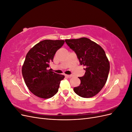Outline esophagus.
I'll return each mask as SVG.
<instances>
[{
  "label": "esophagus",
  "mask_w": 132,
  "mask_h": 132,
  "mask_svg": "<svg viewBox=\"0 0 132 132\" xmlns=\"http://www.w3.org/2000/svg\"><path fill=\"white\" fill-rule=\"evenodd\" d=\"M65 77L68 78H70L71 77H72V75H65Z\"/></svg>",
  "instance_id": "esophagus-1"
}]
</instances>
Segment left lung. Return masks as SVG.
<instances>
[{
  "mask_svg": "<svg viewBox=\"0 0 132 132\" xmlns=\"http://www.w3.org/2000/svg\"><path fill=\"white\" fill-rule=\"evenodd\" d=\"M70 48L77 54L80 64L85 67V73L79 77L80 85L74 88L80 97L90 98L97 95L107 81L110 62L102 48L86 37L65 39Z\"/></svg>",
  "mask_w": 132,
  "mask_h": 132,
  "instance_id": "8db88e82",
  "label": "left lung"
}]
</instances>
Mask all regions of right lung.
<instances>
[{"label":"right lung","instance_id":"add662e5","mask_svg":"<svg viewBox=\"0 0 132 132\" xmlns=\"http://www.w3.org/2000/svg\"><path fill=\"white\" fill-rule=\"evenodd\" d=\"M64 40L46 39L35 45L26 54L22 74L32 93L42 98H50L57 94L64 75L48 69L56 52Z\"/></svg>","mask_w":132,"mask_h":132}]
</instances>
